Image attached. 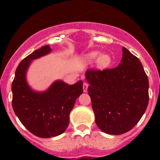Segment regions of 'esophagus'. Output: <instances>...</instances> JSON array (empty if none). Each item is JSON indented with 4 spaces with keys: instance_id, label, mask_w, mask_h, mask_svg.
Here are the masks:
<instances>
[{
    "instance_id": "esophagus-1",
    "label": "esophagus",
    "mask_w": 160,
    "mask_h": 160,
    "mask_svg": "<svg viewBox=\"0 0 160 160\" xmlns=\"http://www.w3.org/2000/svg\"><path fill=\"white\" fill-rule=\"evenodd\" d=\"M88 86H89V84H88V83H86V82H84V83H83V91H84V92H87V91H88Z\"/></svg>"
}]
</instances>
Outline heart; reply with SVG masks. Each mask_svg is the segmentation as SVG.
Here are the masks:
<instances>
[{"instance_id": "1", "label": "heart", "mask_w": 160, "mask_h": 160, "mask_svg": "<svg viewBox=\"0 0 160 160\" xmlns=\"http://www.w3.org/2000/svg\"><path fill=\"white\" fill-rule=\"evenodd\" d=\"M97 59V67L100 70H105L111 66L112 57L108 53L100 54L98 51H92L83 56V60L87 63H92Z\"/></svg>"}]
</instances>
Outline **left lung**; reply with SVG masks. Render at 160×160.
Masks as SVG:
<instances>
[{
  "label": "left lung",
  "mask_w": 160,
  "mask_h": 160,
  "mask_svg": "<svg viewBox=\"0 0 160 160\" xmlns=\"http://www.w3.org/2000/svg\"><path fill=\"white\" fill-rule=\"evenodd\" d=\"M118 67L103 71L88 70V94L98 128L122 135L139 122L149 103V80L139 59L122 47Z\"/></svg>",
  "instance_id": "obj_1"
}]
</instances>
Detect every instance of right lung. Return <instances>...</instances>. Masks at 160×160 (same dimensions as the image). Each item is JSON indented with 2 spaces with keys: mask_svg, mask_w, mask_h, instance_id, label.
Instances as JSON below:
<instances>
[{
  "mask_svg": "<svg viewBox=\"0 0 160 160\" xmlns=\"http://www.w3.org/2000/svg\"><path fill=\"white\" fill-rule=\"evenodd\" d=\"M51 51L49 45L44 46L22 60L11 85L12 107L16 116L27 129L40 138H51L65 132L76 100L83 93L82 80L72 85L56 80L41 92L30 88L26 72L32 61Z\"/></svg>",
  "mask_w": 160,
  "mask_h": 160,
  "instance_id": "add662e5",
  "label": "right lung"
}]
</instances>
